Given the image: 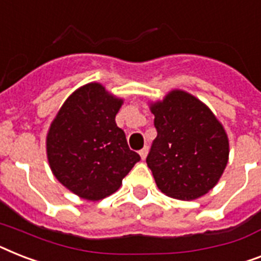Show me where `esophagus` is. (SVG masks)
<instances>
[{"mask_svg": "<svg viewBox=\"0 0 261 261\" xmlns=\"http://www.w3.org/2000/svg\"><path fill=\"white\" fill-rule=\"evenodd\" d=\"M147 152H149V147H147V146H145L143 149L139 150V155H141L142 160H145L146 156H147Z\"/></svg>", "mask_w": 261, "mask_h": 261, "instance_id": "obj_1", "label": "esophagus"}]
</instances>
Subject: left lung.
Returning a JSON list of instances; mask_svg holds the SVG:
<instances>
[{"instance_id": "1", "label": "left lung", "mask_w": 261, "mask_h": 261, "mask_svg": "<svg viewBox=\"0 0 261 261\" xmlns=\"http://www.w3.org/2000/svg\"><path fill=\"white\" fill-rule=\"evenodd\" d=\"M156 138L146 158L161 192L178 200L207 193L228 164L225 130L206 106L184 91H171L151 106Z\"/></svg>"}]
</instances>
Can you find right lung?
Wrapping results in <instances>:
<instances>
[{
	"mask_svg": "<svg viewBox=\"0 0 261 261\" xmlns=\"http://www.w3.org/2000/svg\"><path fill=\"white\" fill-rule=\"evenodd\" d=\"M122 103L100 84L90 83L65 100L50 124L46 137L50 169L82 198L97 201L116 192L141 161L115 123Z\"/></svg>",
	"mask_w": 261,
	"mask_h": 261,
	"instance_id": "obj_1",
	"label": "right lung"
}]
</instances>
